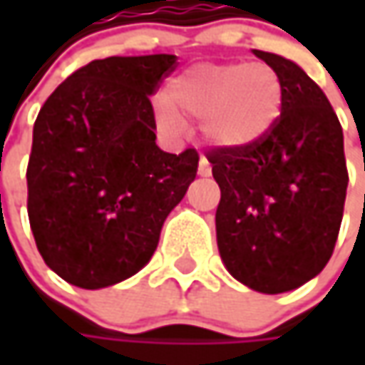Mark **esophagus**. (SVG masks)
I'll return each mask as SVG.
<instances>
[{"label":"esophagus","mask_w":365,"mask_h":365,"mask_svg":"<svg viewBox=\"0 0 365 365\" xmlns=\"http://www.w3.org/2000/svg\"><path fill=\"white\" fill-rule=\"evenodd\" d=\"M199 175L201 176L211 175V166H209V162H207V158H205V156H201V158H199Z\"/></svg>","instance_id":"esophagus-1"}]
</instances>
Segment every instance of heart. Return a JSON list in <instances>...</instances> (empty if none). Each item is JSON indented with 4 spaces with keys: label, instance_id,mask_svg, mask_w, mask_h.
Returning a JSON list of instances; mask_svg holds the SVG:
<instances>
[{
    "label": "heart",
    "instance_id": "heart-1",
    "mask_svg": "<svg viewBox=\"0 0 365 365\" xmlns=\"http://www.w3.org/2000/svg\"><path fill=\"white\" fill-rule=\"evenodd\" d=\"M164 97L175 111L160 109L166 128L178 125L175 115L203 121L211 144L240 148L259 140L274 125L282 103V83L264 63H205L173 78Z\"/></svg>",
    "mask_w": 365,
    "mask_h": 365
}]
</instances>
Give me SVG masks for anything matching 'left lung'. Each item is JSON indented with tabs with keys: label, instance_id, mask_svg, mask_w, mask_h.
<instances>
[{
	"label": "left lung",
	"instance_id": "8db88e82",
	"mask_svg": "<svg viewBox=\"0 0 365 365\" xmlns=\"http://www.w3.org/2000/svg\"><path fill=\"white\" fill-rule=\"evenodd\" d=\"M282 83L280 115L259 140L207 152L221 189L217 247L235 280L266 294L294 290L329 262L344 219V132L299 64L254 50Z\"/></svg>",
	"mask_w": 365,
	"mask_h": 365
}]
</instances>
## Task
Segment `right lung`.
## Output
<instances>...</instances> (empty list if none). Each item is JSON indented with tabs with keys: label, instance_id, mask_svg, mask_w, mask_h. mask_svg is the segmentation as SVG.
<instances>
[{
	"label": "right lung",
	"instance_id": "add662e5",
	"mask_svg": "<svg viewBox=\"0 0 365 365\" xmlns=\"http://www.w3.org/2000/svg\"><path fill=\"white\" fill-rule=\"evenodd\" d=\"M175 54L109 56L63 81L34 123L28 219L50 270L81 288L144 268L168 213L197 176L199 154L156 146L150 95Z\"/></svg>",
	"mask_w": 365,
	"mask_h": 365
}]
</instances>
